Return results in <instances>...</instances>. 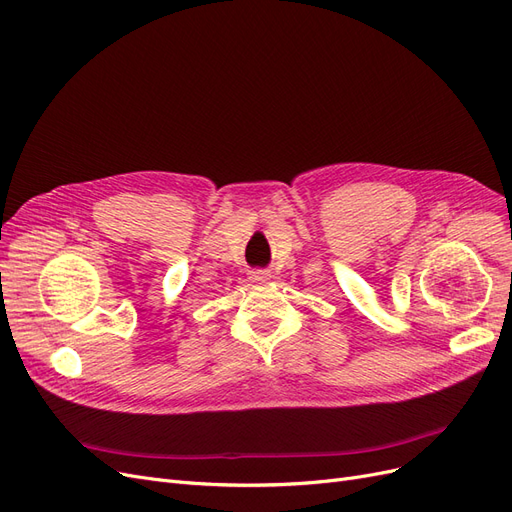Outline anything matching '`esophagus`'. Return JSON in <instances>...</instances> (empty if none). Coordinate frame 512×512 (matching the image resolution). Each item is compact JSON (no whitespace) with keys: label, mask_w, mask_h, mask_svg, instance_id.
<instances>
[{"label":"esophagus","mask_w":512,"mask_h":512,"mask_svg":"<svg viewBox=\"0 0 512 512\" xmlns=\"http://www.w3.org/2000/svg\"><path fill=\"white\" fill-rule=\"evenodd\" d=\"M269 279H271L269 271H260V269L250 271V281H254V283H264V281H269Z\"/></svg>","instance_id":"34e87169"}]
</instances>
